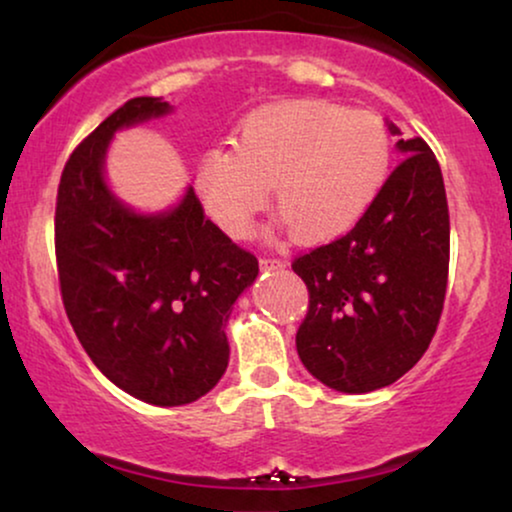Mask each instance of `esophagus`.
Here are the masks:
<instances>
[{
    "instance_id": "34e87169",
    "label": "esophagus",
    "mask_w": 512,
    "mask_h": 512,
    "mask_svg": "<svg viewBox=\"0 0 512 512\" xmlns=\"http://www.w3.org/2000/svg\"><path fill=\"white\" fill-rule=\"evenodd\" d=\"M260 264L262 269H274V271L285 269V260H281V257H262Z\"/></svg>"
}]
</instances>
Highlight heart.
Listing matches in <instances>:
<instances>
[{"instance_id":"heart-1","label":"heart","mask_w":512,"mask_h":512,"mask_svg":"<svg viewBox=\"0 0 512 512\" xmlns=\"http://www.w3.org/2000/svg\"><path fill=\"white\" fill-rule=\"evenodd\" d=\"M391 168V133L372 112L292 100L252 112L234 147L196 163L194 185L217 227L248 238L276 187V210L302 243L349 234L379 199Z\"/></svg>"}]
</instances>
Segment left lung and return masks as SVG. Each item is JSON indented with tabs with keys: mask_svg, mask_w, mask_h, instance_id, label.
Returning a JSON list of instances; mask_svg holds the SVG:
<instances>
[{
	"mask_svg": "<svg viewBox=\"0 0 512 512\" xmlns=\"http://www.w3.org/2000/svg\"><path fill=\"white\" fill-rule=\"evenodd\" d=\"M393 133L398 128L391 126ZM349 234L295 257L309 290L297 353L325 386L367 393L393 384L438 330L449 274V208L440 163L421 138Z\"/></svg>",
	"mask_w": 512,
	"mask_h": 512,
	"instance_id": "8db88e82",
	"label": "left lung"
}]
</instances>
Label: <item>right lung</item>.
Segmentation results:
<instances>
[{"mask_svg":"<svg viewBox=\"0 0 512 512\" xmlns=\"http://www.w3.org/2000/svg\"><path fill=\"white\" fill-rule=\"evenodd\" d=\"M131 98L74 147L56 199V264L67 318L95 367L133 398L199 400L227 370L231 306L260 264L203 213L192 187L163 215H135L109 194L102 159L114 131L161 117Z\"/></svg>","mask_w":512,"mask_h":512,"instance_id":"1","label":"right lung"}]
</instances>
